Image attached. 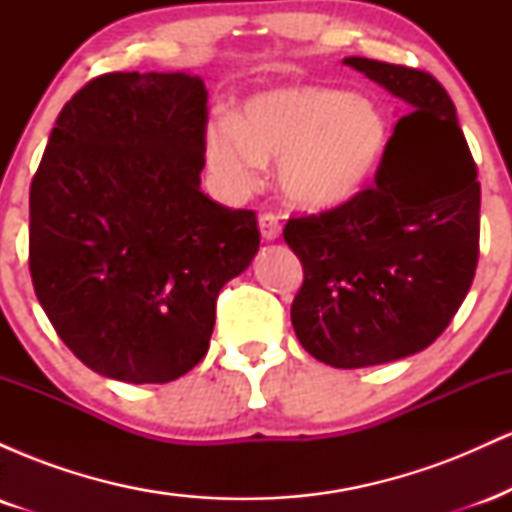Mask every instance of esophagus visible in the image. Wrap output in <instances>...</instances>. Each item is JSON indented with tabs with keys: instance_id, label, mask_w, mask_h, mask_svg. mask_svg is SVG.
Instances as JSON below:
<instances>
[{
	"instance_id": "esophagus-1",
	"label": "esophagus",
	"mask_w": 512,
	"mask_h": 512,
	"mask_svg": "<svg viewBox=\"0 0 512 512\" xmlns=\"http://www.w3.org/2000/svg\"><path fill=\"white\" fill-rule=\"evenodd\" d=\"M260 233L264 240H276L281 236V223L274 214H262L260 216Z\"/></svg>"
}]
</instances>
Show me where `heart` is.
<instances>
[{"label": "heart", "mask_w": 512, "mask_h": 512, "mask_svg": "<svg viewBox=\"0 0 512 512\" xmlns=\"http://www.w3.org/2000/svg\"><path fill=\"white\" fill-rule=\"evenodd\" d=\"M390 144L383 110L368 98L327 86H284L245 101L243 113L207 127V161L236 192L262 182L279 161L281 195L293 207L327 211L361 195Z\"/></svg>", "instance_id": "b5f03b06"}]
</instances>
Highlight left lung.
<instances>
[{
  "label": "left lung",
  "instance_id": "left-lung-1",
  "mask_svg": "<svg viewBox=\"0 0 512 512\" xmlns=\"http://www.w3.org/2000/svg\"><path fill=\"white\" fill-rule=\"evenodd\" d=\"M402 101L375 187L317 216L289 219L303 264L291 305L298 342L332 368L419 354L455 317L479 260L477 166L448 91L419 69L346 57Z\"/></svg>",
  "mask_w": 512,
  "mask_h": 512
}]
</instances>
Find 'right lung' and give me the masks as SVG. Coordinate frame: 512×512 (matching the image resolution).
<instances>
[{"instance_id": "1", "label": "right lung", "mask_w": 512, "mask_h": 512, "mask_svg": "<svg viewBox=\"0 0 512 512\" xmlns=\"http://www.w3.org/2000/svg\"><path fill=\"white\" fill-rule=\"evenodd\" d=\"M207 88L113 72L62 108L31 182L28 267L72 354L105 378L170 383L209 349L216 298L260 250L255 211L202 192Z\"/></svg>"}]
</instances>
